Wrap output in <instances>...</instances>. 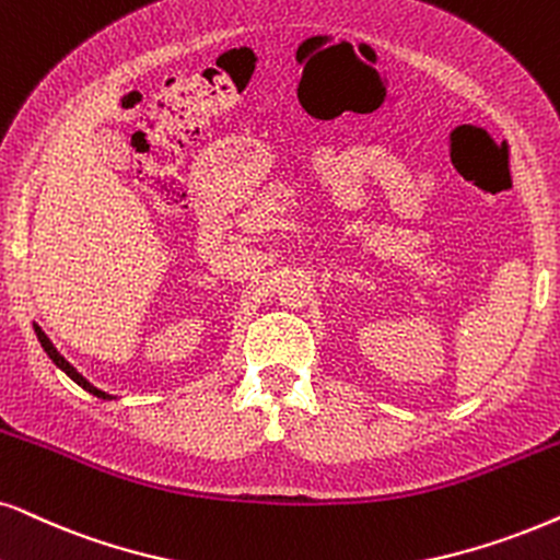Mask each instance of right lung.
I'll use <instances>...</instances> for the list:
<instances>
[{
    "mask_svg": "<svg viewBox=\"0 0 560 560\" xmlns=\"http://www.w3.org/2000/svg\"><path fill=\"white\" fill-rule=\"evenodd\" d=\"M33 328H35V336H38V341H40V346H44V351L48 353V357H51V362H54L56 366H59V370H63V372H67V374H69V377H72V380L77 382V385H80V387H84V390H88V393H92V395H97V398H110V395H108V393H103V390H97V387H92V385H90V382H88V380H84V377H82V374H80V372H77V370H74V366H72V364H69V362H67V359H63V357H61V353L54 349V343H51V341H48V336H46V332H44V330H40V328H38V325H33Z\"/></svg>",
    "mask_w": 560,
    "mask_h": 560,
    "instance_id": "add662e5",
    "label": "right lung"
}]
</instances>
